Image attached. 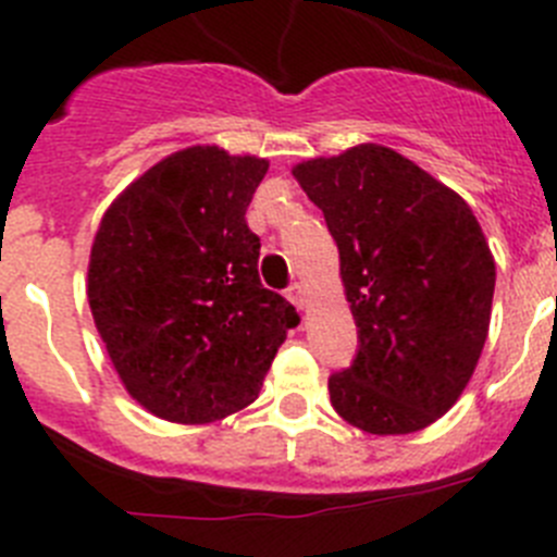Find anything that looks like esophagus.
I'll use <instances>...</instances> for the list:
<instances>
[{
    "label": "esophagus",
    "instance_id": "esophagus-1",
    "mask_svg": "<svg viewBox=\"0 0 557 557\" xmlns=\"http://www.w3.org/2000/svg\"><path fill=\"white\" fill-rule=\"evenodd\" d=\"M287 298L293 300L295 309H306V306H309V289H306L304 284H293V287L287 289Z\"/></svg>",
    "mask_w": 557,
    "mask_h": 557
}]
</instances>
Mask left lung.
<instances>
[{
  "mask_svg": "<svg viewBox=\"0 0 557 557\" xmlns=\"http://www.w3.org/2000/svg\"><path fill=\"white\" fill-rule=\"evenodd\" d=\"M339 248L359 354L331 406L375 436L414 433L467 389L488 336L494 257L469 203L397 151L361 143L298 162Z\"/></svg>",
  "mask_w": 557,
  "mask_h": 557,
  "instance_id": "left-lung-1",
  "label": "left lung"
}]
</instances>
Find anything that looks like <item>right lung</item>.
<instances>
[{"label": "right lung", "instance_id": "obj_1", "mask_svg": "<svg viewBox=\"0 0 557 557\" xmlns=\"http://www.w3.org/2000/svg\"><path fill=\"white\" fill-rule=\"evenodd\" d=\"M262 157L190 146L137 176L104 212L88 304L121 384L146 411L201 425L259 397L275 350L300 323L259 282L245 223Z\"/></svg>", "mask_w": 557, "mask_h": 557}]
</instances>
